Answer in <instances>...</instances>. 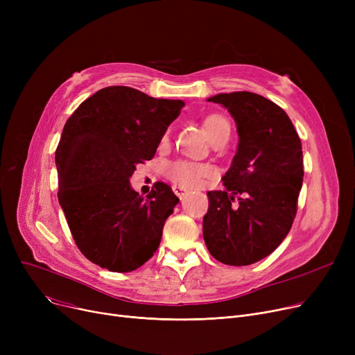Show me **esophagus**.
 I'll list each match as a JSON object with an SVG mask.
<instances>
[{
	"mask_svg": "<svg viewBox=\"0 0 355 355\" xmlns=\"http://www.w3.org/2000/svg\"><path fill=\"white\" fill-rule=\"evenodd\" d=\"M173 190H174V193H175V196H178L180 198H184L185 196H187V190H185L184 187H180V185H174L173 187Z\"/></svg>",
	"mask_w": 355,
	"mask_h": 355,
	"instance_id": "1",
	"label": "esophagus"
}]
</instances>
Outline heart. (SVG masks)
<instances>
[{"instance_id":"heart-1","label":"heart","mask_w":355,"mask_h":355,"mask_svg":"<svg viewBox=\"0 0 355 355\" xmlns=\"http://www.w3.org/2000/svg\"><path fill=\"white\" fill-rule=\"evenodd\" d=\"M204 129L211 139V142H216L221 138H229L230 135V123L229 121L218 114H213L206 116L202 121ZM211 174L210 166L194 164L189 161H177L166 166V177L170 178L174 184L180 185L184 189H194L202 178H206Z\"/></svg>"}]
</instances>
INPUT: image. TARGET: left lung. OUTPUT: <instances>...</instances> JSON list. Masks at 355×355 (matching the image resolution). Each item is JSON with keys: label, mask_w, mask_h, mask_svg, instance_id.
I'll return each mask as SVG.
<instances>
[{"label": "left lung", "mask_w": 355, "mask_h": 355, "mask_svg": "<svg viewBox=\"0 0 355 355\" xmlns=\"http://www.w3.org/2000/svg\"><path fill=\"white\" fill-rule=\"evenodd\" d=\"M233 116L239 145L223 191H209L202 237L211 256L246 266L269 256L288 236L304 181L302 145L286 112L252 92L207 99Z\"/></svg>", "instance_id": "left-lung-1"}]
</instances>
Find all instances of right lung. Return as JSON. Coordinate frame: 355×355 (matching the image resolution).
<instances>
[{
	"mask_svg": "<svg viewBox=\"0 0 355 355\" xmlns=\"http://www.w3.org/2000/svg\"><path fill=\"white\" fill-rule=\"evenodd\" d=\"M182 106V101L109 86L67 119L55 149L58 197L79 250L95 265L132 272L158 249L180 198L164 182L144 198L129 178L138 164L154 158Z\"/></svg>",
	"mask_w": 355,
	"mask_h": 355,
	"instance_id": "right-lung-1",
	"label": "right lung"
}]
</instances>
